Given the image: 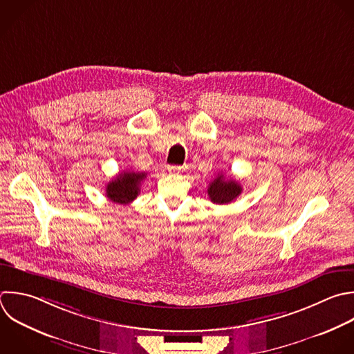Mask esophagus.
<instances>
[{"instance_id": "esophagus-1", "label": "esophagus", "mask_w": 354, "mask_h": 354, "mask_svg": "<svg viewBox=\"0 0 354 354\" xmlns=\"http://www.w3.org/2000/svg\"><path fill=\"white\" fill-rule=\"evenodd\" d=\"M184 166H169L167 167V170L171 173V174H178V173H181V171H184Z\"/></svg>"}]
</instances>
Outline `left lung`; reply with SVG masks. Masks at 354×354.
I'll list each match as a JSON object with an SVG mask.
<instances>
[{
    "instance_id": "obj_1",
    "label": "left lung",
    "mask_w": 354,
    "mask_h": 354,
    "mask_svg": "<svg viewBox=\"0 0 354 354\" xmlns=\"http://www.w3.org/2000/svg\"><path fill=\"white\" fill-rule=\"evenodd\" d=\"M242 192V187L232 178H224V174H218L212 183H209L207 195L213 203L227 205L232 202Z\"/></svg>"
}]
</instances>
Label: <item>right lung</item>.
I'll return each instance as SVG.
<instances>
[{
  "label": "right lung",
  "instance_id": "1",
  "mask_svg": "<svg viewBox=\"0 0 354 354\" xmlns=\"http://www.w3.org/2000/svg\"><path fill=\"white\" fill-rule=\"evenodd\" d=\"M145 177L147 173H140L134 170L122 171L115 180L108 183L106 196L115 203L127 205L138 196L140 185Z\"/></svg>",
  "mask_w": 354,
  "mask_h": 354
}]
</instances>
